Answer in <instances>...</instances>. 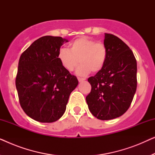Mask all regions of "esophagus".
<instances>
[{"mask_svg": "<svg viewBox=\"0 0 155 155\" xmlns=\"http://www.w3.org/2000/svg\"><path fill=\"white\" fill-rule=\"evenodd\" d=\"M78 81H79V82H82V81H84V80L85 79H84V78H79V77H78Z\"/></svg>", "mask_w": 155, "mask_h": 155, "instance_id": "obj_1", "label": "esophagus"}]
</instances>
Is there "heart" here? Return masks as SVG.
Listing matches in <instances>:
<instances>
[{"instance_id":"b5f03b06","label":"heart","mask_w":155,"mask_h":155,"mask_svg":"<svg viewBox=\"0 0 155 155\" xmlns=\"http://www.w3.org/2000/svg\"><path fill=\"white\" fill-rule=\"evenodd\" d=\"M69 50L62 48L58 52V59L68 71H73L79 63L80 75H86L92 71L98 73L104 67L108 58V48L103 42L96 41L86 37L74 40L70 44Z\"/></svg>"}]
</instances>
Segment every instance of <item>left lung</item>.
I'll list each match as a JSON object with an SVG mask.
<instances>
[{"label":"left lung","instance_id":"obj_1","mask_svg":"<svg viewBox=\"0 0 155 155\" xmlns=\"http://www.w3.org/2000/svg\"><path fill=\"white\" fill-rule=\"evenodd\" d=\"M104 43L108 48L107 62L88 78L92 89L86 101L93 116L111 120L130 107L137 88V62L128 46L116 36L105 33Z\"/></svg>","mask_w":155,"mask_h":155}]
</instances>
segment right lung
Returning <instances> with one entry per match:
<instances>
[{
    "instance_id": "1",
    "label": "right lung",
    "mask_w": 155,
    "mask_h": 155,
    "mask_svg": "<svg viewBox=\"0 0 155 155\" xmlns=\"http://www.w3.org/2000/svg\"><path fill=\"white\" fill-rule=\"evenodd\" d=\"M61 37L44 36L21 54L15 85L20 106L27 116L41 123L58 120L71 93L78 84L75 75L62 66L58 52Z\"/></svg>"
}]
</instances>
